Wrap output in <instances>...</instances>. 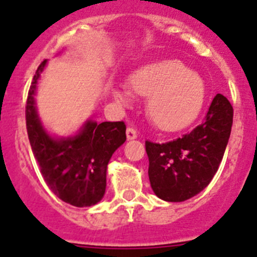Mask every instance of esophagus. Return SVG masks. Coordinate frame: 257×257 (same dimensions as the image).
I'll list each match as a JSON object with an SVG mask.
<instances>
[{
  "instance_id": "esophagus-1",
  "label": "esophagus",
  "mask_w": 257,
  "mask_h": 257,
  "mask_svg": "<svg viewBox=\"0 0 257 257\" xmlns=\"http://www.w3.org/2000/svg\"><path fill=\"white\" fill-rule=\"evenodd\" d=\"M126 136H127V139H128V140L136 139V138H138V131H136L135 128H133V127H127Z\"/></svg>"
}]
</instances>
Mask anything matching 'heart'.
<instances>
[{"label":"heart","mask_w":257,"mask_h":257,"mask_svg":"<svg viewBox=\"0 0 257 257\" xmlns=\"http://www.w3.org/2000/svg\"><path fill=\"white\" fill-rule=\"evenodd\" d=\"M136 95L151 97L148 115L162 130H179L198 114L205 100V83L181 61L167 59L144 65L130 77ZM126 86L114 88L115 99L130 103L133 92Z\"/></svg>","instance_id":"heart-1"}]
</instances>
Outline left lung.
<instances>
[{
  "label": "left lung",
  "instance_id": "obj_1",
  "mask_svg": "<svg viewBox=\"0 0 257 257\" xmlns=\"http://www.w3.org/2000/svg\"><path fill=\"white\" fill-rule=\"evenodd\" d=\"M233 124V106L217 94L201 124L167 143L145 142L148 175L157 197L183 202L207 187L222 160Z\"/></svg>",
  "mask_w": 257,
  "mask_h": 257
}]
</instances>
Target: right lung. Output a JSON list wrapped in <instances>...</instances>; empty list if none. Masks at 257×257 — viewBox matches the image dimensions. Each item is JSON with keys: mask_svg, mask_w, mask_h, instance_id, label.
Listing matches in <instances>:
<instances>
[{"mask_svg": "<svg viewBox=\"0 0 257 257\" xmlns=\"http://www.w3.org/2000/svg\"><path fill=\"white\" fill-rule=\"evenodd\" d=\"M45 65L46 60L36 70L27 97V133L32 152L47 187L58 198L76 207L96 205L105 193L109 160L126 142V124L123 121H88L78 135L52 139L41 126L33 97Z\"/></svg>", "mask_w": 257, "mask_h": 257, "instance_id": "obj_1", "label": "right lung"}]
</instances>
